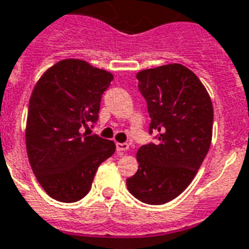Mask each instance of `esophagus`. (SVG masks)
Returning a JSON list of instances; mask_svg holds the SVG:
<instances>
[{"label":"esophagus","instance_id":"34e87169","mask_svg":"<svg viewBox=\"0 0 249 249\" xmlns=\"http://www.w3.org/2000/svg\"><path fill=\"white\" fill-rule=\"evenodd\" d=\"M129 148L128 143H116V150L117 151H126Z\"/></svg>","mask_w":249,"mask_h":249}]
</instances>
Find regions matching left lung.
Masks as SVG:
<instances>
[{"label":"left lung","mask_w":249,"mask_h":249,"mask_svg":"<svg viewBox=\"0 0 249 249\" xmlns=\"http://www.w3.org/2000/svg\"><path fill=\"white\" fill-rule=\"evenodd\" d=\"M137 80L151 119L148 132L156 141L140 147V166L126 186L142 203L159 205L191 183L208 154L213 106L200 80L182 64L144 70Z\"/></svg>","instance_id":"left-lung-1"}]
</instances>
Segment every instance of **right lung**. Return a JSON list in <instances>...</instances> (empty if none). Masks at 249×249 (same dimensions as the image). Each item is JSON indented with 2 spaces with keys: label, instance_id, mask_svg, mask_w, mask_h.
I'll use <instances>...</instances> for the list:
<instances>
[{
  "label": "right lung",
  "instance_id": "1",
  "mask_svg": "<svg viewBox=\"0 0 249 249\" xmlns=\"http://www.w3.org/2000/svg\"><path fill=\"white\" fill-rule=\"evenodd\" d=\"M113 76L80 59L54 64L38 80L28 106L29 164L48 195L73 203L91 189L98 166L115 152L112 141L90 134ZM87 130L83 132V128Z\"/></svg>",
  "mask_w": 249,
  "mask_h": 249
}]
</instances>
